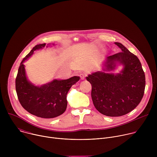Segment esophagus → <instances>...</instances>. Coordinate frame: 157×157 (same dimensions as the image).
<instances>
[{"label":"esophagus","mask_w":157,"mask_h":157,"mask_svg":"<svg viewBox=\"0 0 157 157\" xmlns=\"http://www.w3.org/2000/svg\"><path fill=\"white\" fill-rule=\"evenodd\" d=\"M79 76H80V78H81V79L82 80H84V79H85V78L86 77L87 75H86V74H85V73H81Z\"/></svg>","instance_id":"1"}]
</instances>
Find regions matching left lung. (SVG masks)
<instances>
[{
	"label": "left lung",
	"instance_id": "left-lung-1",
	"mask_svg": "<svg viewBox=\"0 0 157 157\" xmlns=\"http://www.w3.org/2000/svg\"><path fill=\"white\" fill-rule=\"evenodd\" d=\"M122 52L107 58L106 70L114 69L116 61L124 66L121 73L96 72L86 77L92 86L91 98L96 109L103 115L119 117L128 114L140 102L145 87V76L138 57L122 44Z\"/></svg>",
	"mask_w": 157,
	"mask_h": 157
}]
</instances>
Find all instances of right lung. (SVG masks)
<instances>
[{"label": "right lung", "instance_id": "right-lung-1", "mask_svg": "<svg viewBox=\"0 0 157 157\" xmlns=\"http://www.w3.org/2000/svg\"><path fill=\"white\" fill-rule=\"evenodd\" d=\"M45 45L46 43L36 44L21 61L15 79V89L20 104L29 113L41 118L51 119L64 113L68 103L67 94L71 87L79 80V77L73 76L65 80L55 79L40 87L29 82L24 62L34 51Z\"/></svg>", "mask_w": 157, "mask_h": 157}]
</instances>
